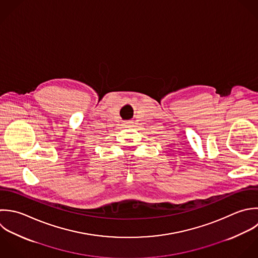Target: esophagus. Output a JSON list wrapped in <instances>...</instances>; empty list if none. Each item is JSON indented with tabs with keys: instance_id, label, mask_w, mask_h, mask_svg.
<instances>
[{
	"instance_id": "esophagus-1",
	"label": "esophagus",
	"mask_w": 258,
	"mask_h": 258,
	"mask_svg": "<svg viewBox=\"0 0 258 258\" xmlns=\"http://www.w3.org/2000/svg\"><path fill=\"white\" fill-rule=\"evenodd\" d=\"M126 124H127V123H126Z\"/></svg>"
}]
</instances>
